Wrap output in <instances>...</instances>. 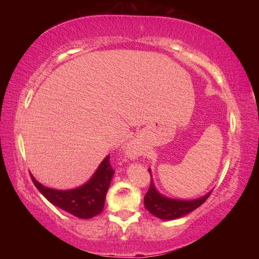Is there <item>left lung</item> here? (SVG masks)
<instances>
[{"instance_id":"obj_1","label":"left lung","mask_w":259,"mask_h":259,"mask_svg":"<svg viewBox=\"0 0 259 259\" xmlns=\"http://www.w3.org/2000/svg\"><path fill=\"white\" fill-rule=\"evenodd\" d=\"M210 194H211V192H209L207 195L198 200H172L161 195L154 187V184L151 182L150 188H148L145 198H144V203H145V208L148 210V212H151L160 219L169 221V219H176L185 216L193 210L199 208L201 204L205 202V200L209 198Z\"/></svg>"}]
</instances>
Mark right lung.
I'll return each mask as SVG.
<instances>
[{
  "label": "right lung",
  "mask_w": 259,
  "mask_h": 259,
  "mask_svg": "<svg viewBox=\"0 0 259 259\" xmlns=\"http://www.w3.org/2000/svg\"><path fill=\"white\" fill-rule=\"evenodd\" d=\"M114 170L109 162V155L98 166L97 171L89 182L74 190L58 191L43 186L32 175L34 185L40 191L43 196L60 209L65 210L75 217L89 219L97 216L104 209L106 193L111 184Z\"/></svg>",
  "instance_id": "obj_1"
}]
</instances>
